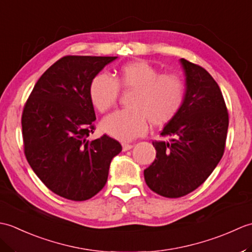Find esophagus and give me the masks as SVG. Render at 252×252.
<instances>
[{
  "instance_id": "34e87169",
  "label": "esophagus",
  "mask_w": 252,
  "mask_h": 252,
  "mask_svg": "<svg viewBox=\"0 0 252 252\" xmlns=\"http://www.w3.org/2000/svg\"><path fill=\"white\" fill-rule=\"evenodd\" d=\"M131 148H133L132 144H127V143H122V151L123 152H126V151H130Z\"/></svg>"
}]
</instances>
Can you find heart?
Returning a JSON list of instances; mask_svg holds the SVG:
<instances>
[{
	"label": "heart",
	"mask_w": 252,
	"mask_h": 252,
	"mask_svg": "<svg viewBox=\"0 0 252 252\" xmlns=\"http://www.w3.org/2000/svg\"><path fill=\"white\" fill-rule=\"evenodd\" d=\"M119 88L135 91L129 101L131 109L112 112L101 122V130L120 141L143 135L149 120L155 126L170 122L179 114L184 101L183 81L173 73H161L144 61L123 65L116 79L98 73L90 84L91 103L100 114L114 107Z\"/></svg>",
	"instance_id": "1"
}]
</instances>
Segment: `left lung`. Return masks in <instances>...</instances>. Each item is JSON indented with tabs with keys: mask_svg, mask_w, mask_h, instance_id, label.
Masks as SVG:
<instances>
[{
	"mask_svg": "<svg viewBox=\"0 0 252 252\" xmlns=\"http://www.w3.org/2000/svg\"><path fill=\"white\" fill-rule=\"evenodd\" d=\"M185 74L184 101L153 142L156 159L144 170L146 184L158 195L179 198L205 182L224 154L228 114L218 83L206 69L181 58Z\"/></svg>",
	"mask_w": 252,
	"mask_h": 252,
	"instance_id": "obj_1",
	"label": "left lung"
}]
</instances>
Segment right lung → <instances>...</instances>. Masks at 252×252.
<instances>
[{
	"instance_id": "add662e5",
	"label": "right lung",
	"mask_w": 252,
	"mask_h": 252,
	"mask_svg": "<svg viewBox=\"0 0 252 252\" xmlns=\"http://www.w3.org/2000/svg\"><path fill=\"white\" fill-rule=\"evenodd\" d=\"M117 57L65 56L37 80L21 117L30 167L58 196L83 201L105 186L120 143L104 134L90 141L96 120L91 81Z\"/></svg>"
}]
</instances>
